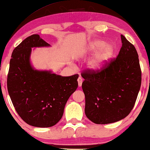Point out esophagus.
<instances>
[{"mask_svg": "<svg viewBox=\"0 0 150 150\" xmlns=\"http://www.w3.org/2000/svg\"><path fill=\"white\" fill-rule=\"evenodd\" d=\"M82 83H83V79H82V77L80 76L79 79H78V84H79V87H81Z\"/></svg>", "mask_w": 150, "mask_h": 150, "instance_id": "34e87169", "label": "esophagus"}]
</instances>
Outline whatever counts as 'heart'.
<instances>
[{
  "mask_svg": "<svg viewBox=\"0 0 150 150\" xmlns=\"http://www.w3.org/2000/svg\"><path fill=\"white\" fill-rule=\"evenodd\" d=\"M106 44L103 40H94L82 52V54H89L98 52L88 63V67L91 70H99L114 55V46Z\"/></svg>",
  "mask_w": 150,
  "mask_h": 150,
  "instance_id": "b5f03b06",
  "label": "heart"
}]
</instances>
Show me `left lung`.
Segmentation results:
<instances>
[{
	"label": "left lung",
	"mask_w": 150,
	"mask_h": 150,
	"mask_svg": "<svg viewBox=\"0 0 150 150\" xmlns=\"http://www.w3.org/2000/svg\"><path fill=\"white\" fill-rule=\"evenodd\" d=\"M118 56L100 71L82 73L87 117L97 124L124 119L134 107L141 84L139 56L134 46L121 35Z\"/></svg>",
	"instance_id": "1"
}]
</instances>
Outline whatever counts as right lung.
<instances>
[{"label":"right lung","mask_w":150,"mask_h":150,"mask_svg":"<svg viewBox=\"0 0 150 150\" xmlns=\"http://www.w3.org/2000/svg\"><path fill=\"white\" fill-rule=\"evenodd\" d=\"M50 46L39 35L26 38L12 52L7 76L8 92L18 114L26 124L39 128L59 122L78 87L79 74L62 76L33 66L32 48Z\"/></svg>","instance_id":"right-lung-1"}]
</instances>
